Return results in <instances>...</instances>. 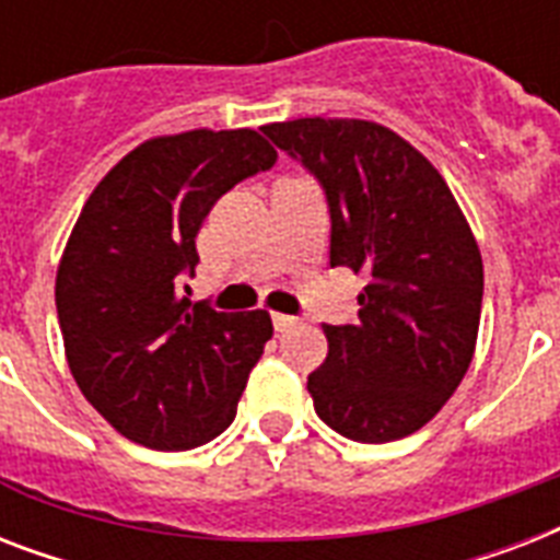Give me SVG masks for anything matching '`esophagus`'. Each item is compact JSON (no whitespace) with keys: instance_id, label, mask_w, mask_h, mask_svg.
<instances>
[{"instance_id":"1","label":"esophagus","mask_w":560,"mask_h":560,"mask_svg":"<svg viewBox=\"0 0 560 560\" xmlns=\"http://www.w3.org/2000/svg\"><path fill=\"white\" fill-rule=\"evenodd\" d=\"M272 325H276V331H288L296 325V316H288V314H272Z\"/></svg>"}]
</instances>
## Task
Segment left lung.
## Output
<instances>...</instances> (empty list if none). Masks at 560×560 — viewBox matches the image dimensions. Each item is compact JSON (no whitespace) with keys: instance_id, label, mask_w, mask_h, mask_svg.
Segmentation results:
<instances>
[{"instance_id":"1","label":"left lung","mask_w":560,"mask_h":560,"mask_svg":"<svg viewBox=\"0 0 560 560\" xmlns=\"http://www.w3.org/2000/svg\"><path fill=\"white\" fill-rule=\"evenodd\" d=\"M302 160L331 211V267L363 272L358 325H325L328 358L307 374L316 416L346 439L416 433L468 372L482 311V255L424 153L366 118L264 125Z\"/></svg>"}]
</instances>
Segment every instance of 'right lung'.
<instances>
[{"label":"right lung","mask_w":560,"mask_h":560,"mask_svg":"<svg viewBox=\"0 0 560 560\" xmlns=\"http://www.w3.org/2000/svg\"><path fill=\"white\" fill-rule=\"evenodd\" d=\"M272 162L249 127L153 136L83 202L57 264V319L83 398L130 442L191 451L232 424L272 319L191 302L183 276L211 206Z\"/></svg>","instance_id":"right-lung-1"}]
</instances>
